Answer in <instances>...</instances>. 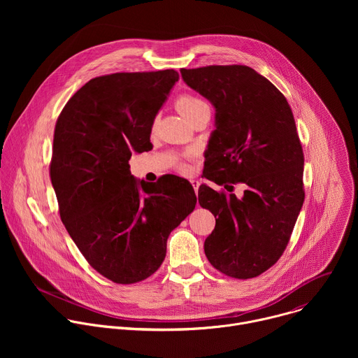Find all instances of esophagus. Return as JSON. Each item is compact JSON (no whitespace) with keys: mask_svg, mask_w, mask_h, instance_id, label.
<instances>
[{"mask_svg":"<svg viewBox=\"0 0 358 358\" xmlns=\"http://www.w3.org/2000/svg\"><path fill=\"white\" fill-rule=\"evenodd\" d=\"M191 184H192V187H194L195 192H198V187H199V180H196V178H192V180H191Z\"/></svg>","mask_w":358,"mask_h":358,"instance_id":"1","label":"esophagus"}]
</instances>
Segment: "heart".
I'll return each mask as SVG.
<instances>
[{"label":"heart","mask_w":358,"mask_h":358,"mask_svg":"<svg viewBox=\"0 0 358 358\" xmlns=\"http://www.w3.org/2000/svg\"><path fill=\"white\" fill-rule=\"evenodd\" d=\"M176 109L188 122H191L202 110H208V105L198 96L182 93L176 99Z\"/></svg>","instance_id":"b5f03b06"}]
</instances>
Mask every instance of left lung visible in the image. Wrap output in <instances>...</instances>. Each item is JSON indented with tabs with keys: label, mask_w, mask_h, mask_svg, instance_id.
I'll use <instances>...</instances> for the list:
<instances>
[{
	"label": "left lung",
	"mask_w": 358,
	"mask_h": 358,
	"mask_svg": "<svg viewBox=\"0 0 358 358\" xmlns=\"http://www.w3.org/2000/svg\"><path fill=\"white\" fill-rule=\"evenodd\" d=\"M180 72L215 109L206 178L228 191L232 184L245 187L242 196L199 187V206L215 217L203 250L227 276H259L282 257L304 201V157L292 109L278 87L249 66Z\"/></svg>",
	"instance_id": "left-lung-1"
}]
</instances>
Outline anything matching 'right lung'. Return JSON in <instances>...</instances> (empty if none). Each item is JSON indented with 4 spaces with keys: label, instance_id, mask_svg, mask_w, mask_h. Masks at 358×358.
I'll list each match as a JSON object with an SVG mask.
<instances>
[{
    "label": "right lung",
    "instance_id": "right-lung-1",
    "mask_svg": "<svg viewBox=\"0 0 358 358\" xmlns=\"http://www.w3.org/2000/svg\"><path fill=\"white\" fill-rule=\"evenodd\" d=\"M180 75L174 69L112 73L85 83L54 134L50 181L61 220L89 265L109 280L137 283L163 264L170 232L195 208L192 185L130 173L151 147V127Z\"/></svg>",
    "mask_w": 358,
    "mask_h": 358
}]
</instances>
